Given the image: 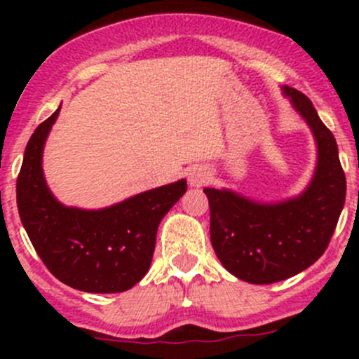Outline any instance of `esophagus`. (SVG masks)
Here are the masks:
<instances>
[{"label": "esophagus", "instance_id": "esophagus-1", "mask_svg": "<svg viewBox=\"0 0 359 359\" xmlns=\"http://www.w3.org/2000/svg\"><path fill=\"white\" fill-rule=\"evenodd\" d=\"M210 179H212V173H210V170L206 166L196 165L193 168H189V172H187V180H189V184L193 187L205 186V184H208Z\"/></svg>", "mask_w": 359, "mask_h": 359}]
</instances>
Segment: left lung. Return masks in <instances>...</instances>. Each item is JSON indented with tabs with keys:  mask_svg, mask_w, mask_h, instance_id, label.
Returning <instances> with one entry per match:
<instances>
[{
	"mask_svg": "<svg viewBox=\"0 0 359 359\" xmlns=\"http://www.w3.org/2000/svg\"><path fill=\"white\" fill-rule=\"evenodd\" d=\"M283 95L316 142V168L306 189L281 201H257L231 189H203L217 257L233 276L253 285L288 280L313 266L330 243L346 201L335 137L304 93L283 86Z\"/></svg>",
	"mask_w": 359,
	"mask_h": 359,
	"instance_id": "8db88e82",
	"label": "left lung"
}]
</instances>
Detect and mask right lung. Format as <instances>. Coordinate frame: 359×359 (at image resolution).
<instances>
[{"label": "right lung", "instance_id": "right-lung-1", "mask_svg": "<svg viewBox=\"0 0 359 359\" xmlns=\"http://www.w3.org/2000/svg\"><path fill=\"white\" fill-rule=\"evenodd\" d=\"M60 107L29 139L17 179L22 226L50 273L67 287L116 293L135 287L149 271L158 226L187 191L186 179L99 210L62 205L43 173V149Z\"/></svg>", "mask_w": 359, "mask_h": 359}]
</instances>
